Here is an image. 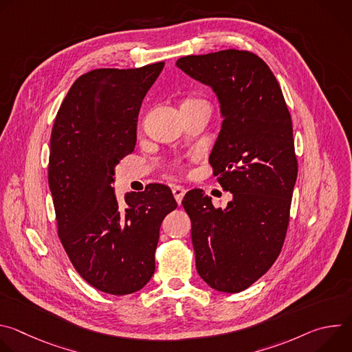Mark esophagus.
I'll return each mask as SVG.
<instances>
[{"instance_id": "obj_1", "label": "esophagus", "mask_w": 352, "mask_h": 352, "mask_svg": "<svg viewBox=\"0 0 352 352\" xmlns=\"http://www.w3.org/2000/svg\"><path fill=\"white\" fill-rule=\"evenodd\" d=\"M185 188L184 186H181V185H174L173 186V195H174V197H175V200H177V204L178 205H181V202H182V197H184V195H185Z\"/></svg>"}]
</instances>
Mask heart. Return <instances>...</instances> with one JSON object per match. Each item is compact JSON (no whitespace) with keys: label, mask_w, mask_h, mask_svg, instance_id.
<instances>
[{"label":"heart","mask_w":352,"mask_h":352,"mask_svg":"<svg viewBox=\"0 0 352 352\" xmlns=\"http://www.w3.org/2000/svg\"><path fill=\"white\" fill-rule=\"evenodd\" d=\"M190 102H192V100H190Z\"/></svg>","instance_id":"obj_1"}]
</instances>
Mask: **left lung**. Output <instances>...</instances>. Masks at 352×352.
Instances as JSON below:
<instances>
[{
  "instance_id": "8db88e82",
  "label": "left lung",
  "mask_w": 352,
  "mask_h": 352,
  "mask_svg": "<svg viewBox=\"0 0 352 352\" xmlns=\"http://www.w3.org/2000/svg\"><path fill=\"white\" fill-rule=\"evenodd\" d=\"M175 65L217 96L223 124L209 163L232 193L224 209L202 189L182 199L196 270L212 288L239 292L272 267L284 243L298 174L291 116L276 76L254 53L221 50Z\"/></svg>"
}]
</instances>
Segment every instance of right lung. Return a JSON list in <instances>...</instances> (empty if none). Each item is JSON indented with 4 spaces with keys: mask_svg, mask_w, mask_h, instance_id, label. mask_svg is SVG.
Segmentation results:
<instances>
[{
    "mask_svg": "<svg viewBox=\"0 0 352 352\" xmlns=\"http://www.w3.org/2000/svg\"><path fill=\"white\" fill-rule=\"evenodd\" d=\"M163 67L102 68L79 76L50 139L58 236L80 277L111 295L136 292L152 278L160 226L177 208L163 184L126 192L122 206L113 188L116 166L135 148L143 98Z\"/></svg>",
    "mask_w": 352,
    "mask_h": 352,
    "instance_id": "obj_1",
    "label": "right lung"
}]
</instances>
